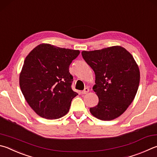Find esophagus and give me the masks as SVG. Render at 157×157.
Returning <instances> with one entry per match:
<instances>
[{
	"instance_id": "obj_1",
	"label": "esophagus",
	"mask_w": 157,
	"mask_h": 157,
	"mask_svg": "<svg viewBox=\"0 0 157 157\" xmlns=\"http://www.w3.org/2000/svg\"><path fill=\"white\" fill-rule=\"evenodd\" d=\"M88 91H89V88H88V87H86L84 89V90L82 91V94H86L87 93H88Z\"/></svg>"
}]
</instances>
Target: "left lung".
Masks as SVG:
<instances>
[{"instance_id":"1","label":"left lung","mask_w":157,"mask_h":157,"mask_svg":"<svg viewBox=\"0 0 157 157\" xmlns=\"http://www.w3.org/2000/svg\"><path fill=\"white\" fill-rule=\"evenodd\" d=\"M82 56L95 74L93 89L99 102L90 108V113L104 121L118 117L132 103L139 88L140 72L132 56L120 46L84 51Z\"/></svg>"}]
</instances>
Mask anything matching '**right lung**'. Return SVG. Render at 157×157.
Listing matches in <instances>:
<instances>
[{
  "label": "right lung",
  "instance_id": "1",
  "mask_svg": "<svg viewBox=\"0 0 157 157\" xmlns=\"http://www.w3.org/2000/svg\"><path fill=\"white\" fill-rule=\"evenodd\" d=\"M79 51L41 44L29 53L20 75V86L30 107L39 116L56 119L69 112L78 95L71 88V62Z\"/></svg>",
  "mask_w": 157,
  "mask_h": 157
}]
</instances>
